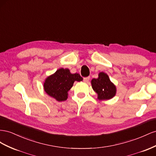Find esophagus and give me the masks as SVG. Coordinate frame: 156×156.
Masks as SVG:
<instances>
[{"instance_id": "obj_1", "label": "esophagus", "mask_w": 156, "mask_h": 156, "mask_svg": "<svg viewBox=\"0 0 156 156\" xmlns=\"http://www.w3.org/2000/svg\"><path fill=\"white\" fill-rule=\"evenodd\" d=\"M90 77H85V78H83V82H89V80H90Z\"/></svg>"}]
</instances>
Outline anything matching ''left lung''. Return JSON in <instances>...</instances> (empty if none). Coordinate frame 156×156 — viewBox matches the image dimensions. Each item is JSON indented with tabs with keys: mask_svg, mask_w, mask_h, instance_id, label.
Listing matches in <instances>:
<instances>
[{
	"mask_svg": "<svg viewBox=\"0 0 156 156\" xmlns=\"http://www.w3.org/2000/svg\"><path fill=\"white\" fill-rule=\"evenodd\" d=\"M91 85L99 100L110 99L115 95V86L110 82L108 75L104 73H100L98 78H93Z\"/></svg>",
	"mask_w": 156,
	"mask_h": 156,
	"instance_id": "1",
	"label": "left lung"
}]
</instances>
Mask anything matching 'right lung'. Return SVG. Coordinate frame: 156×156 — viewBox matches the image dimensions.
<instances>
[{
    "label": "right lung",
    "mask_w": 156,
    "mask_h": 156,
    "mask_svg": "<svg viewBox=\"0 0 156 156\" xmlns=\"http://www.w3.org/2000/svg\"><path fill=\"white\" fill-rule=\"evenodd\" d=\"M82 77L78 73L71 74L67 69H60L55 74L47 78L44 88L48 94L58 101L67 99V92L75 81L80 82Z\"/></svg>",
    "instance_id": "obj_1"
}]
</instances>
